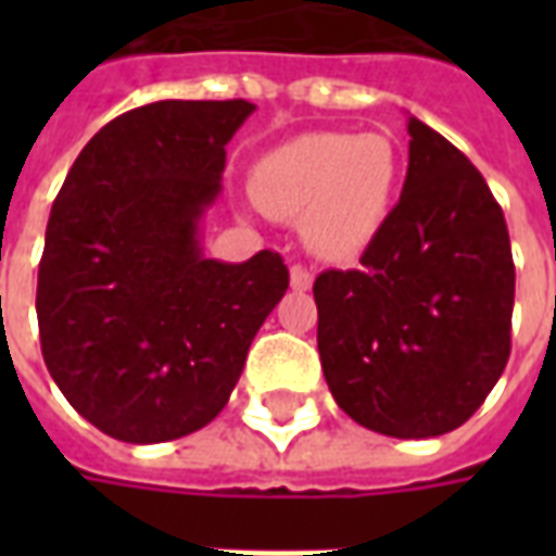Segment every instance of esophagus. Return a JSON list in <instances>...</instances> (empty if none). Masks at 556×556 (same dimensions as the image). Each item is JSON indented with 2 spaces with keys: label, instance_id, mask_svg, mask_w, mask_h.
Returning a JSON list of instances; mask_svg holds the SVG:
<instances>
[{
  "label": "esophagus",
  "instance_id": "1",
  "mask_svg": "<svg viewBox=\"0 0 556 556\" xmlns=\"http://www.w3.org/2000/svg\"><path fill=\"white\" fill-rule=\"evenodd\" d=\"M291 289L294 291H309L313 289V270L303 265L291 267Z\"/></svg>",
  "mask_w": 556,
  "mask_h": 556
}]
</instances>
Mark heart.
Masks as SVG:
<instances>
[{
	"mask_svg": "<svg viewBox=\"0 0 556 556\" xmlns=\"http://www.w3.org/2000/svg\"><path fill=\"white\" fill-rule=\"evenodd\" d=\"M399 148L387 134L315 130L277 146L253 169L265 214L301 219L306 247L321 258H354L390 217Z\"/></svg>",
	"mask_w": 556,
	"mask_h": 556,
	"instance_id": "obj_1",
	"label": "heart"
}]
</instances>
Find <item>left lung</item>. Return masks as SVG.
Here are the masks:
<instances>
[{
	"mask_svg": "<svg viewBox=\"0 0 556 556\" xmlns=\"http://www.w3.org/2000/svg\"><path fill=\"white\" fill-rule=\"evenodd\" d=\"M408 134L402 199L361 267L315 279L318 354L354 422L438 438L473 417L506 369L515 265L477 166L414 115Z\"/></svg>",
	"mask_w": 556,
	"mask_h": 556,
	"instance_id": "obj_1",
	"label": "left lung"
}]
</instances>
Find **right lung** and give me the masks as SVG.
<instances>
[{
	"mask_svg": "<svg viewBox=\"0 0 556 556\" xmlns=\"http://www.w3.org/2000/svg\"><path fill=\"white\" fill-rule=\"evenodd\" d=\"M250 101H157L79 151L55 195L41 267L43 363L79 417L163 443L226 408L250 342L289 289L282 255L205 258L226 146Z\"/></svg>",
	"mask_w": 556,
	"mask_h": 556,
	"instance_id": "1",
	"label": "right lung"
}]
</instances>
